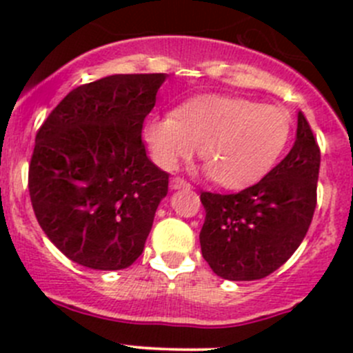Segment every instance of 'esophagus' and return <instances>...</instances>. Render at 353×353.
<instances>
[{
    "mask_svg": "<svg viewBox=\"0 0 353 353\" xmlns=\"http://www.w3.org/2000/svg\"><path fill=\"white\" fill-rule=\"evenodd\" d=\"M170 190H190V183H186V181L181 179V177H174V179L170 181Z\"/></svg>",
    "mask_w": 353,
    "mask_h": 353,
    "instance_id": "esophagus-1",
    "label": "esophagus"
}]
</instances>
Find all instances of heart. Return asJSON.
I'll list each match as a JSON object with an SVG mask.
<instances>
[{
    "mask_svg": "<svg viewBox=\"0 0 353 353\" xmlns=\"http://www.w3.org/2000/svg\"><path fill=\"white\" fill-rule=\"evenodd\" d=\"M285 110L232 95H201L174 109L172 116H152L143 140L157 165L174 170L199 157L213 181L229 190L258 183L276 165L290 140Z\"/></svg>",
    "mask_w": 353,
    "mask_h": 353,
    "instance_id": "1",
    "label": "heart"
}]
</instances>
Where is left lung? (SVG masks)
Segmentation results:
<instances>
[{
    "mask_svg": "<svg viewBox=\"0 0 353 353\" xmlns=\"http://www.w3.org/2000/svg\"><path fill=\"white\" fill-rule=\"evenodd\" d=\"M321 154L297 112L292 150L258 184L236 194L201 193L199 244L213 273L232 282L268 276L290 258L311 225Z\"/></svg>",
    "mask_w": 353,
    "mask_h": 353,
    "instance_id": "1",
    "label": "left lung"
}]
</instances>
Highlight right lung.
Masks as SVG:
<instances>
[{
  "mask_svg": "<svg viewBox=\"0 0 353 353\" xmlns=\"http://www.w3.org/2000/svg\"><path fill=\"white\" fill-rule=\"evenodd\" d=\"M165 78L110 74L81 85L37 131L32 206L49 241L78 265L123 270L143 252L169 174L147 157L141 130Z\"/></svg>",
  "mask_w": 353,
  "mask_h": 353,
  "instance_id": "right-lung-1",
  "label": "right lung"
}]
</instances>
